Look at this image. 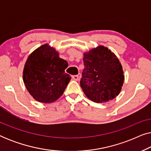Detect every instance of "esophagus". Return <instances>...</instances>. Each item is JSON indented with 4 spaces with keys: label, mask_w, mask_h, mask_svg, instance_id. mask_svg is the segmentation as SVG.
Here are the masks:
<instances>
[{
    "label": "esophagus",
    "mask_w": 151,
    "mask_h": 151,
    "mask_svg": "<svg viewBox=\"0 0 151 151\" xmlns=\"http://www.w3.org/2000/svg\"><path fill=\"white\" fill-rule=\"evenodd\" d=\"M72 78H73V79L74 80H76V81H78V80H79V76H78V75L73 76H72Z\"/></svg>",
    "instance_id": "34e87169"
}]
</instances>
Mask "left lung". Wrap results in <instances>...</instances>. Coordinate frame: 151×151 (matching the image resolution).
<instances>
[{"mask_svg":"<svg viewBox=\"0 0 151 151\" xmlns=\"http://www.w3.org/2000/svg\"><path fill=\"white\" fill-rule=\"evenodd\" d=\"M84 69L80 86L86 96L96 103L112 100L120 93L124 75L115 54L103 45L83 53Z\"/></svg>","mask_w":151,"mask_h":151,"instance_id":"8db88e82","label":"left lung"}]
</instances>
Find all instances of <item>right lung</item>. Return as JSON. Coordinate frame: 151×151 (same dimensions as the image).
Masks as SVG:
<instances>
[{"instance_id":"right-lung-1","label":"right lung","mask_w":151,"mask_h":151,"mask_svg":"<svg viewBox=\"0 0 151 151\" xmlns=\"http://www.w3.org/2000/svg\"><path fill=\"white\" fill-rule=\"evenodd\" d=\"M67 67V62L47 43L31 53L24 64L22 79L34 100L47 104L60 98L71 78L65 71Z\"/></svg>"}]
</instances>
